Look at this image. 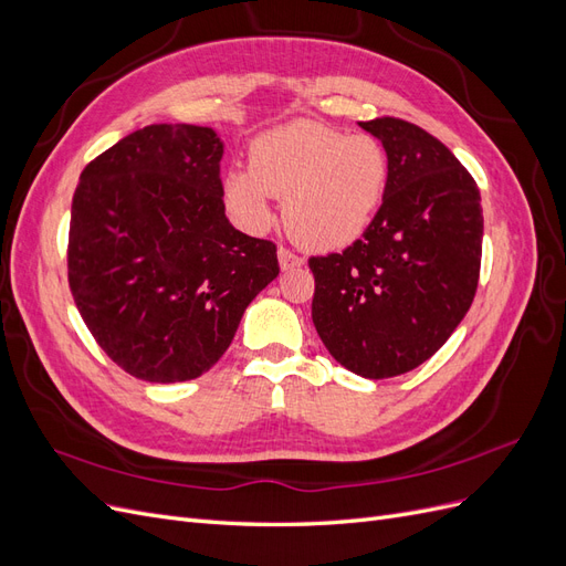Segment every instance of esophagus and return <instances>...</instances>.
Here are the masks:
<instances>
[{
	"mask_svg": "<svg viewBox=\"0 0 566 566\" xmlns=\"http://www.w3.org/2000/svg\"><path fill=\"white\" fill-rule=\"evenodd\" d=\"M279 262H281V269H285V271L304 264L302 256H300L297 252L290 250V248H285V245H281V248H279Z\"/></svg>",
	"mask_w": 566,
	"mask_h": 566,
	"instance_id": "obj_1",
	"label": "esophagus"
}]
</instances>
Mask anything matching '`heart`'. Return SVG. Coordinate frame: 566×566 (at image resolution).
I'll return each mask as SVG.
<instances>
[{"label": "heart", "instance_id": "b5f03b06", "mask_svg": "<svg viewBox=\"0 0 566 566\" xmlns=\"http://www.w3.org/2000/svg\"><path fill=\"white\" fill-rule=\"evenodd\" d=\"M387 181L389 158L375 136L295 123L252 144L250 169L224 177V198L248 229H266L271 196L285 198L290 233L306 248L337 250L373 224Z\"/></svg>", "mask_w": 566, "mask_h": 566}]
</instances>
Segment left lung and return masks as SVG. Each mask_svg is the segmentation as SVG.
Returning <instances> with one entry per match:
<instances>
[{"label":"left lung","mask_w":566,"mask_h":566,"mask_svg":"<svg viewBox=\"0 0 566 566\" xmlns=\"http://www.w3.org/2000/svg\"><path fill=\"white\" fill-rule=\"evenodd\" d=\"M389 158L385 200L342 252L310 256L312 318L325 349L361 378L424 364L458 328L482 266V196L453 153L399 117L361 123Z\"/></svg>","instance_id":"1"}]
</instances>
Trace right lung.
<instances>
[{
  "label": "right lung",
  "mask_w": 566,
  "mask_h": 566,
  "mask_svg": "<svg viewBox=\"0 0 566 566\" xmlns=\"http://www.w3.org/2000/svg\"><path fill=\"white\" fill-rule=\"evenodd\" d=\"M210 127L148 125L82 169L67 285L115 366L146 382L208 373L279 276L276 245L231 227Z\"/></svg>",
  "instance_id": "1"
}]
</instances>
